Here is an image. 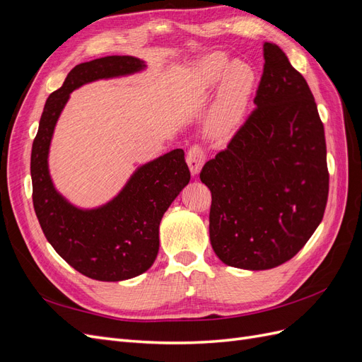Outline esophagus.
<instances>
[{"instance_id": "1", "label": "esophagus", "mask_w": 362, "mask_h": 362, "mask_svg": "<svg viewBox=\"0 0 362 362\" xmlns=\"http://www.w3.org/2000/svg\"><path fill=\"white\" fill-rule=\"evenodd\" d=\"M185 161L189 164V169L192 172V175L199 173V170L202 169L204 163H205V152L202 149V146L199 145H193L189 152L187 157H185Z\"/></svg>"}]
</instances>
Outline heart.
Returning a JSON list of instances; mask_svg holds the SVG:
<instances>
[{"label": "heart", "instance_id": "b5f03b06", "mask_svg": "<svg viewBox=\"0 0 362 362\" xmlns=\"http://www.w3.org/2000/svg\"><path fill=\"white\" fill-rule=\"evenodd\" d=\"M196 76L204 89H213L223 81L211 115L214 133L225 134L231 131L243 117L255 75L249 64L233 63L225 54H211L196 66Z\"/></svg>", "mask_w": 362, "mask_h": 362}]
</instances>
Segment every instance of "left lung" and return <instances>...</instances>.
I'll use <instances>...</instances> for the list:
<instances>
[{
	"label": "left lung",
	"mask_w": 362,
	"mask_h": 362,
	"mask_svg": "<svg viewBox=\"0 0 362 362\" xmlns=\"http://www.w3.org/2000/svg\"><path fill=\"white\" fill-rule=\"evenodd\" d=\"M255 110L205 163L210 242L228 266L267 270L291 259L320 225L329 192L325 128L308 83L266 42Z\"/></svg>",
	"instance_id": "left-lung-1"
}]
</instances>
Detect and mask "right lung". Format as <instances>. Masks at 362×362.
I'll return each mask as SVG.
<instances>
[{
	"mask_svg": "<svg viewBox=\"0 0 362 362\" xmlns=\"http://www.w3.org/2000/svg\"><path fill=\"white\" fill-rule=\"evenodd\" d=\"M145 68V62L133 56H107L76 64L60 89L48 96L33 141V205L42 231L69 266L96 281H125L154 264L161 217L189 184L190 170L184 151L173 149L137 168L112 201L83 210L54 187L48 169L51 139L71 92Z\"/></svg>",
	"mask_w": 362,
	"mask_h": 362,
	"instance_id": "1",
	"label": "right lung"
}]
</instances>
